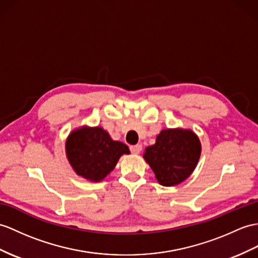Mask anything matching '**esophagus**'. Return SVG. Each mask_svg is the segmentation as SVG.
Here are the masks:
<instances>
[{"instance_id": "obj_1", "label": "esophagus", "mask_w": 258, "mask_h": 258, "mask_svg": "<svg viewBox=\"0 0 258 258\" xmlns=\"http://www.w3.org/2000/svg\"><path fill=\"white\" fill-rule=\"evenodd\" d=\"M141 150H142L141 144H136V146H131L130 147V151L134 154H139L141 152Z\"/></svg>"}]
</instances>
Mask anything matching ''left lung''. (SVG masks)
I'll return each mask as SVG.
<instances>
[{"label":"left lung","mask_w":258,"mask_h":258,"mask_svg":"<svg viewBox=\"0 0 258 258\" xmlns=\"http://www.w3.org/2000/svg\"><path fill=\"white\" fill-rule=\"evenodd\" d=\"M200 152L202 146L192 131L166 129L161 131L155 144L146 149L143 156L161 185L174 186L192 173Z\"/></svg>","instance_id":"left-lung-1"}]
</instances>
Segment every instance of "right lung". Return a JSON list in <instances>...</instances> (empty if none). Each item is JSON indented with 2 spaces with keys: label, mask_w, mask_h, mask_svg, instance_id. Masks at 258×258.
<instances>
[{
  "label": "right lung",
  "mask_w": 258,
  "mask_h": 258,
  "mask_svg": "<svg viewBox=\"0 0 258 258\" xmlns=\"http://www.w3.org/2000/svg\"><path fill=\"white\" fill-rule=\"evenodd\" d=\"M66 151L68 160L80 176L98 181L114 169L122 154L129 149L122 142L111 140L100 128H81L69 136Z\"/></svg>",
  "instance_id": "1"
}]
</instances>
